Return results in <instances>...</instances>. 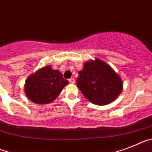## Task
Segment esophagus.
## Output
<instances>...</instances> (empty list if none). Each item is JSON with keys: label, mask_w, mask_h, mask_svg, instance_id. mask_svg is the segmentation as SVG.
Returning <instances> with one entry per match:
<instances>
[{"label": "esophagus", "mask_w": 152, "mask_h": 152, "mask_svg": "<svg viewBox=\"0 0 152 152\" xmlns=\"http://www.w3.org/2000/svg\"><path fill=\"white\" fill-rule=\"evenodd\" d=\"M69 83H75V79L74 78H70V79L69 80Z\"/></svg>", "instance_id": "esophagus-1"}]
</instances>
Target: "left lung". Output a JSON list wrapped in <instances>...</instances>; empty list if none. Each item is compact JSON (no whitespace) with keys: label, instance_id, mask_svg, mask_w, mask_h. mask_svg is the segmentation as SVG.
I'll return each mask as SVG.
<instances>
[{"label":"left lung","instance_id":"obj_1","mask_svg":"<svg viewBox=\"0 0 152 152\" xmlns=\"http://www.w3.org/2000/svg\"><path fill=\"white\" fill-rule=\"evenodd\" d=\"M76 85L92 103L104 105L119 96L123 83L110 66L96 58L84 63L83 69L79 71Z\"/></svg>","mask_w":152,"mask_h":152}]
</instances>
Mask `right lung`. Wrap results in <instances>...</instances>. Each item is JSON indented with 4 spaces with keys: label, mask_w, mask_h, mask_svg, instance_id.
<instances>
[{
    "label": "right lung",
    "mask_w": 152,
    "mask_h": 152,
    "mask_svg": "<svg viewBox=\"0 0 152 152\" xmlns=\"http://www.w3.org/2000/svg\"><path fill=\"white\" fill-rule=\"evenodd\" d=\"M68 83L60 71L46 66L27 78L24 85L25 94L34 103H50Z\"/></svg>",
    "instance_id": "right-lung-1"
}]
</instances>
